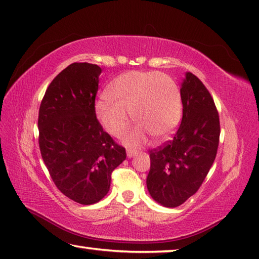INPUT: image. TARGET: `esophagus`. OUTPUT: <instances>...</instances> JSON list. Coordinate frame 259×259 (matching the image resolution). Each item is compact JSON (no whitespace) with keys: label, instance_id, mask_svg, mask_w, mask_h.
I'll use <instances>...</instances> for the list:
<instances>
[{"label":"esophagus","instance_id":"obj_1","mask_svg":"<svg viewBox=\"0 0 259 259\" xmlns=\"http://www.w3.org/2000/svg\"><path fill=\"white\" fill-rule=\"evenodd\" d=\"M134 155H135V151H133V150H127V157H128V158L134 157Z\"/></svg>","mask_w":259,"mask_h":259}]
</instances>
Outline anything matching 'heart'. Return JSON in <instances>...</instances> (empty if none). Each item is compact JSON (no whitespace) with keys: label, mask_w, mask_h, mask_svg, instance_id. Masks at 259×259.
Returning a JSON list of instances; mask_svg holds the SVG:
<instances>
[{"label":"heart","mask_w":259,"mask_h":259,"mask_svg":"<svg viewBox=\"0 0 259 259\" xmlns=\"http://www.w3.org/2000/svg\"><path fill=\"white\" fill-rule=\"evenodd\" d=\"M107 95L108 98L101 97L96 102L97 118L109 134L117 136L127 125L131 111L138 123L121 135L128 145L144 142L148 134L155 140L168 138L182 118L179 88L159 72H125L111 82Z\"/></svg>","instance_id":"obj_1"}]
</instances>
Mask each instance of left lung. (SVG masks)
<instances>
[{
    "instance_id": "obj_1",
    "label": "left lung",
    "mask_w": 259,
    "mask_h": 259,
    "mask_svg": "<svg viewBox=\"0 0 259 259\" xmlns=\"http://www.w3.org/2000/svg\"><path fill=\"white\" fill-rule=\"evenodd\" d=\"M183 118L174 139L150 151L146 186L155 202L177 207L201 187L215 160L220 118L206 87L187 72L180 89Z\"/></svg>"
}]
</instances>
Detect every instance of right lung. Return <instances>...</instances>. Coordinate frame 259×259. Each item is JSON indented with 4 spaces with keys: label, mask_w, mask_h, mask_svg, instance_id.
<instances>
[{
    "label": "right lung",
    "mask_w": 259,
    "mask_h": 259,
    "mask_svg": "<svg viewBox=\"0 0 259 259\" xmlns=\"http://www.w3.org/2000/svg\"><path fill=\"white\" fill-rule=\"evenodd\" d=\"M101 69L73 63L48 85L38 116L39 149L54 184L82 205L109 192L111 172L126 151L97 119L95 101Z\"/></svg>",
    "instance_id": "obj_1"
}]
</instances>
